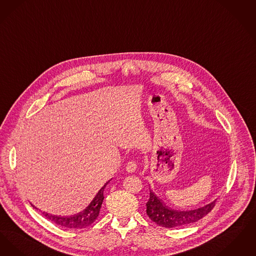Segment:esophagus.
<instances>
[{
    "label": "esophagus",
    "instance_id": "esophagus-1",
    "mask_svg": "<svg viewBox=\"0 0 256 256\" xmlns=\"http://www.w3.org/2000/svg\"><path fill=\"white\" fill-rule=\"evenodd\" d=\"M136 169V164L134 162H129L126 166V171L129 173H133Z\"/></svg>",
    "mask_w": 256,
    "mask_h": 256
}]
</instances>
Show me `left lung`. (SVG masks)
I'll return each mask as SVG.
<instances>
[{
	"mask_svg": "<svg viewBox=\"0 0 256 256\" xmlns=\"http://www.w3.org/2000/svg\"><path fill=\"white\" fill-rule=\"evenodd\" d=\"M214 206L215 200L196 210H177L166 206L150 189L149 200L146 202V213L153 222L160 226L178 228L197 222L210 212Z\"/></svg>",
	"mask_w": 256,
	"mask_h": 256,
	"instance_id": "8db88e82",
	"label": "left lung"
}]
</instances>
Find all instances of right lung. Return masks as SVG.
I'll list each match as a JSON object with an SVG mask.
<instances>
[{"instance_id":"1","label":"right lung","mask_w":256,"mask_h":256,"mask_svg":"<svg viewBox=\"0 0 256 256\" xmlns=\"http://www.w3.org/2000/svg\"><path fill=\"white\" fill-rule=\"evenodd\" d=\"M110 180H108L100 188V191L94 196V198L82 212H78V214L70 215V216H57V215H52V214H48L46 212H43L44 217L48 220L56 222V224L63 226V228H67L78 230V228H84L86 226H89L90 224H92L96 220V218L100 215V208H101L102 202L104 200L103 192ZM34 208H35L34 206ZM36 210H38V208H36Z\"/></svg>"}]
</instances>
